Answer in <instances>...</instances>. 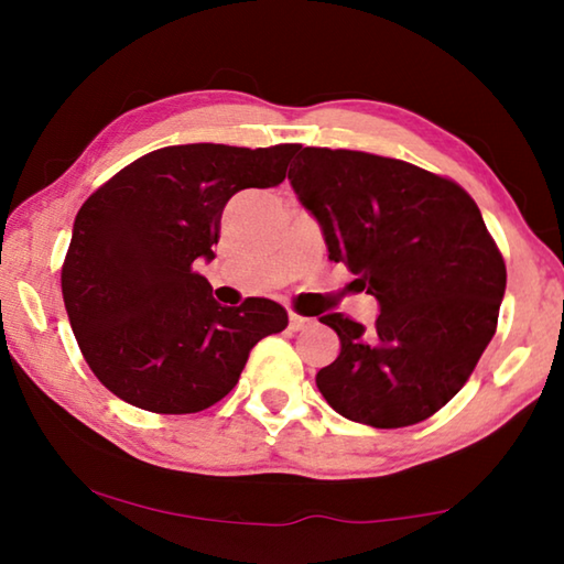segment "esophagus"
<instances>
[{"instance_id": "34e87169", "label": "esophagus", "mask_w": 564, "mask_h": 564, "mask_svg": "<svg viewBox=\"0 0 564 564\" xmlns=\"http://www.w3.org/2000/svg\"><path fill=\"white\" fill-rule=\"evenodd\" d=\"M308 326H313V318L301 316V313H291V316H289V328L291 330H303Z\"/></svg>"}]
</instances>
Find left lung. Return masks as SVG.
I'll return each mask as SVG.
<instances>
[{
    "label": "left lung",
    "mask_w": 564,
    "mask_h": 564,
    "mask_svg": "<svg viewBox=\"0 0 564 564\" xmlns=\"http://www.w3.org/2000/svg\"><path fill=\"white\" fill-rule=\"evenodd\" d=\"M289 178L328 259L380 305L370 328L343 313L321 318L340 338V356L316 376L323 398L362 425L427 420L498 328L508 271L480 208L455 181L366 151L303 147Z\"/></svg>",
    "instance_id": "left-lung-1"
}]
</instances>
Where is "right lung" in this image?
<instances>
[{
  "instance_id": "1",
  "label": "right lung",
  "mask_w": 564,
  "mask_h": 564,
  "mask_svg": "<svg viewBox=\"0 0 564 564\" xmlns=\"http://www.w3.org/2000/svg\"><path fill=\"white\" fill-rule=\"evenodd\" d=\"M299 144L156 149L99 186L74 221L62 295L84 360L113 395L184 415L234 390L248 352L289 326L271 299L214 301L212 261L228 198L279 186Z\"/></svg>"
}]
</instances>
